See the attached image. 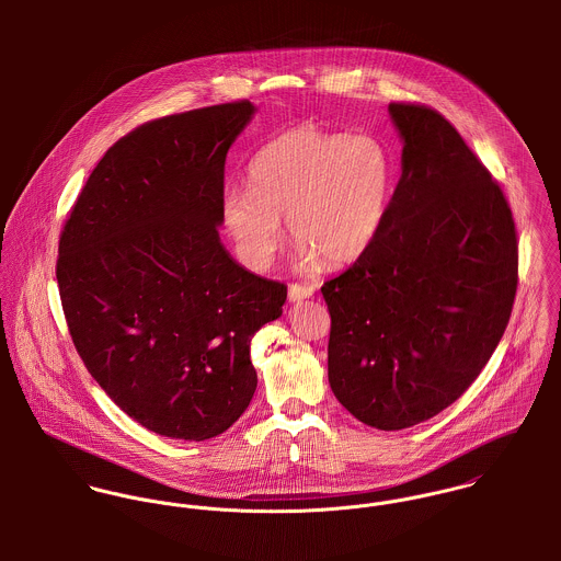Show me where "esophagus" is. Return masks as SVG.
<instances>
[{"mask_svg":"<svg viewBox=\"0 0 561 561\" xmlns=\"http://www.w3.org/2000/svg\"><path fill=\"white\" fill-rule=\"evenodd\" d=\"M316 287L313 285H291L289 287V302H302L307 298H313Z\"/></svg>","mask_w":561,"mask_h":561,"instance_id":"obj_1","label":"esophagus"}]
</instances>
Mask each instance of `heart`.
Here are the masks:
<instances>
[{
    "label": "heart",
    "instance_id": "heart-1",
    "mask_svg": "<svg viewBox=\"0 0 561 561\" xmlns=\"http://www.w3.org/2000/svg\"><path fill=\"white\" fill-rule=\"evenodd\" d=\"M396 161L374 136L291 127L265 142L248 163V190L229 187L220 216L241 261L272 265L287 218L302 259L343 265L378 238L393 196Z\"/></svg>",
    "mask_w": 561,
    "mask_h": 561
}]
</instances>
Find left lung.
<instances>
[{
	"label": "left lung",
	"instance_id": "left-lung-1",
	"mask_svg": "<svg viewBox=\"0 0 561 561\" xmlns=\"http://www.w3.org/2000/svg\"><path fill=\"white\" fill-rule=\"evenodd\" d=\"M401 176L374 243L321 294L328 382L358 421L403 430L480 376L518 283L512 211L496 181L436 110L391 103Z\"/></svg>",
	"mask_w": 561,
	"mask_h": 561
}]
</instances>
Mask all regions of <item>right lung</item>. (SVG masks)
Masks as SVG:
<instances>
[{"instance_id": "obj_1", "label": "right lung", "mask_w": 561, "mask_h": 561, "mask_svg": "<svg viewBox=\"0 0 561 561\" xmlns=\"http://www.w3.org/2000/svg\"><path fill=\"white\" fill-rule=\"evenodd\" d=\"M256 107L236 101L140 125L96 163L65 225L56 278L99 387L179 440L227 432L256 389L250 341L287 287L229 254L225 161Z\"/></svg>"}]
</instances>
